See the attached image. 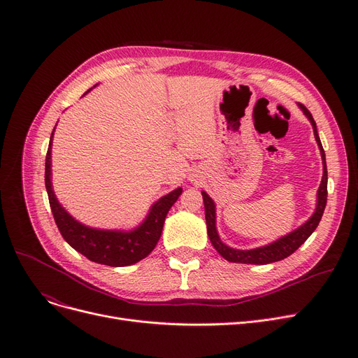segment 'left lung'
Here are the masks:
<instances>
[{
  "label": "left lung",
  "mask_w": 358,
  "mask_h": 358,
  "mask_svg": "<svg viewBox=\"0 0 358 358\" xmlns=\"http://www.w3.org/2000/svg\"><path fill=\"white\" fill-rule=\"evenodd\" d=\"M299 106H300V108L303 110L306 117L310 120V123L313 126L315 139L317 142L319 149H321V155H322V161H324V176H322V181H321V185H319V190H317L316 210H315L313 216L303 224V227H300L299 229L293 231L292 234H289L283 238H280L278 241L270 243V245L255 248V250H248V251H241V250H234V248L227 247L220 241V238L216 232L215 203L208 194L203 192L201 196H203V203H204L206 224H208V235L210 238V242H212V245L215 247V250L224 259H228L229 262H242V264H259V266H262V264H270V262L285 259L289 255H292L313 234V231L317 228L319 222H321V219H322L325 206H327V197H328V171H327L325 152H324L321 139H319L317 130H316V123H315V120L310 115V111L303 104H299Z\"/></svg>",
  "instance_id": "1"
}]
</instances>
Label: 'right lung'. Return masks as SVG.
Masks as SVG:
<instances>
[{
    "instance_id": "add662e5",
    "label": "right lung",
    "mask_w": 358,
    "mask_h": 358,
    "mask_svg": "<svg viewBox=\"0 0 358 358\" xmlns=\"http://www.w3.org/2000/svg\"><path fill=\"white\" fill-rule=\"evenodd\" d=\"M52 136H53V131H52ZM52 136H50L48 154H46L45 184H46L53 219L64 239L73 250L81 252L90 261L99 262V264H104L110 267H124V266L135 264V262L146 258L157 247V243L162 234L166 213L169 209H171V206L177 201L180 194L182 193V189L178 187L177 190L159 199L152 206V209H150L145 222L135 231L119 232V231H100V229L87 228L80 222L75 220L72 216H69L53 194L52 182H50Z\"/></svg>"
}]
</instances>
